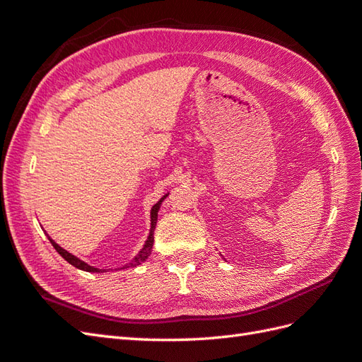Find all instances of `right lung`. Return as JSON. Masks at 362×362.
<instances>
[{
  "instance_id": "obj_1",
  "label": "right lung",
  "mask_w": 362,
  "mask_h": 362,
  "mask_svg": "<svg viewBox=\"0 0 362 362\" xmlns=\"http://www.w3.org/2000/svg\"><path fill=\"white\" fill-rule=\"evenodd\" d=\"M168 196V194H166ZM166 196H163V198L152 206V210H151V233H149V237H148V240H146V245L144 246V249L140 250V254L129 262L128 266H125V267H136V266H139L140 262H144V261H146V258L149 257V254H151V249H152V245H154V229H156V225H157V216H158V210H160V205H161V202L166 199ZM49 238V237H48ZM49 242H51V245L54 246V249H56L59 254L66 259L69 264H72L74 267H76V269H81V270H86V272H103L101 269H96V267H92V266H89V264H86L84 261H81V259H78L76 257H74L72 254H69L68 250H64L63 247H60L56 242H54V240H51L49 238Z\"/></svg>"
}]
</instances>
